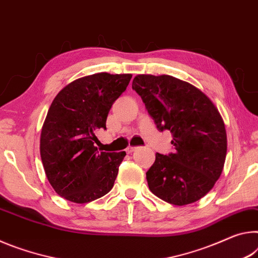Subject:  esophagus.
<instances>
[{
  "label": "esophagus",
  "mask_w": 258,
  "mask_h": 258,
  "mask_svg": "<svg viewBox=\"0 0 258 258\" xmlns=\"http://www.w3.org/2000/svg\"><path fill=\"white\" fill-rule=\"evenodd\" d=\"M136 150H137L136 146H128V147H126V149H125V152H126V153H128V154H130V153H133V152L136 151Z\"/></svg>",
  "instance_id": "34e87169"
}]
</instances>
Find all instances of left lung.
Here are the masks:
<instances>
[{"label":"left lung","instance_id":"1","mask_svg":"<svg viewBox=\"0 0 258 258\" xmlns=\"http://www.w3.org/2000/svg\"><path fill=\"white\" fill-rule=\"evenodd\" d=\"M133 89L158 130L174 137V153L155 154L146 172L151 192L175 206L200 200L224 168L227 139L221 113L200 89L171 75H136Z\"/></svg>","mask_w":258,"mask_h":258}]
</instances>
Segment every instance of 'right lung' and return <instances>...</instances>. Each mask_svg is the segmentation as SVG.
<instances>
[{"label": "right lung", "instance_id": "obj_1", "mask_svg": "<svg viewBox=\"0 0 258 258\" xmlns=\"http://www.w3.org/2000/svg\"><path fill=\"white\" fill-rule=\"evenodd\" d=\"M132 74L97 73L80 78L58 92L40 137V154L50 185L75 204H87L111 191L125 152L97 151L96 133L106 129L112 105Z\"/></svg>", "mask_w": 258, "mask_h": 258}]
</instances>
